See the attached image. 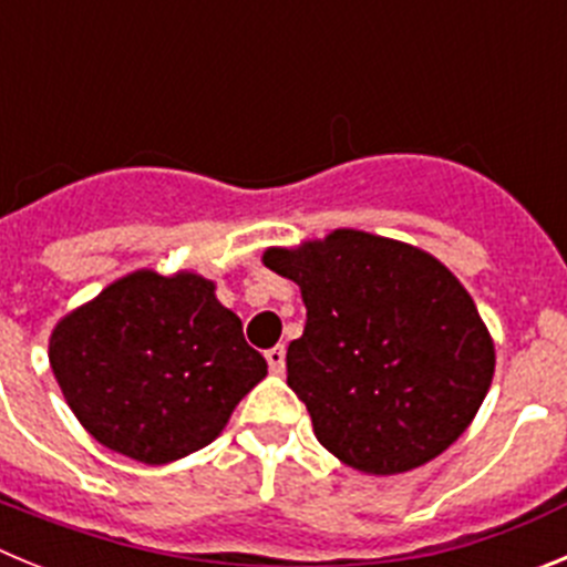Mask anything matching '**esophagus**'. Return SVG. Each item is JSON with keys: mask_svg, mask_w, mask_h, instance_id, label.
Masks as SVG:
<instances>
[{"mask_svg": "<svg viewBox=\"0 0 567 567\" xmlns=\"http://www.w3.org/2000/svg\"><path fill=\"white\" fill-rule=\"evenodd\" d=\"M267 363H269V372L284 374V369H287V349H284V346H272V349L267 352Z\"/></svg>", "mask_w": 567, "mask_h": 567, "instance_id": "34e87169", "label": "esophagus"}]
</instances>
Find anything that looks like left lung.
I'll list each match as a JSON object with an SVG mask.
<instances>
[{"instance_id":"obj_1","label":"left lung","mask_w":567,"mask_h":567,"mask_svg":"<svg viewBox=\"0 0 567 567\" xmlns=\"http://www.w3.org/2000/svg\"><path fill=\"white\" fill-rule=\"evenodd\" d=\"M260 260L300 287L307 327L289 343L287 383L340 463L403 474L468 429L497 358L445 264L363 229L269 247Z\"/></svg>"}]
</instances>
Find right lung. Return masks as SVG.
Listing matches in <instances>:
<instances>
[{
  "label": "right lung",
  "instance_id": "obj_1",
  "mask_svg": "<svg viewBox=\"0 0 567 567\" xmlns=\"http://www.w3.org/2000/svg\"><path fill=\"white\" fill-rule=\"evenodd\" d=\"M50 369L70 412L104 449L147 465L213 443L267 378L215 280L135 269L50 332Z\"/></svg>",
  "mask_w": 567,
  "mask_h": 567
}]
</instances>
